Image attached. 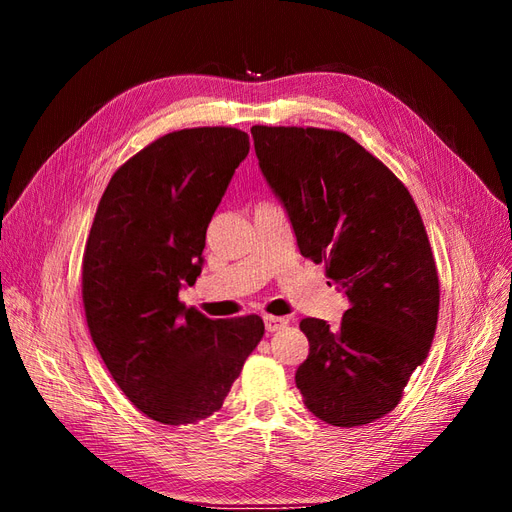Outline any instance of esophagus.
Returning a JSON list of instances; mask_svg holds the SVG:
<instances>
[{"label":"esophagus","instance_id":"esophagus-1","mask_svg":"<svg viewBox=\"0 0 512 512\" xmlns=\"http://www.w3.org/2000/svg\"><path fill=\"white\" fill-rule=\"evenodd\" d=\"M263 321H266V329L272 334V332H278V329L287 327L289 319L287 317H274V315H266L263 317Z\"/></svg>","mask_w":512,"mask_h":512}]
</instances>
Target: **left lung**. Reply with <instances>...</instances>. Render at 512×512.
<instances>
[{"instance_id":"1","label":"left lung","mask_w":512,"mask_h":512,"mask_svg":"<svg viewBox=\"0 0 512 512\" xmlns=\"http://www.w3.org/2000/svg\"><path fill=\"white\" fill-rule=\"evenodd\" d=\"M251 134L300 253L325 263L349 298L338 327L302 319L310 349L295 385L329 425L372 423L400 404L436 334L438 268L419 208L344 131L253 125Z\"/></svg>"}]
</instances>
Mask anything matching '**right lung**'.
<instances>
[{
    "mask_svg": "<svg viewBox=\"0 0 512 512\" xmlns=\"http://www.w3.org/2000/svg\"><path fill=\"white\" fill-rule=\"evenodd\" d=\"M249 146L236 127L170 131L129 157L97 204L82 255L89 334L153 421L208 419L263 338L257 315L208 319L178 300L202 272L208 223Z\"/></svg>",
    "mask_w": 512,
    "mask_h": 512,
    "instance_id": "1",
    "label": "right lung"
}]
</instances>
